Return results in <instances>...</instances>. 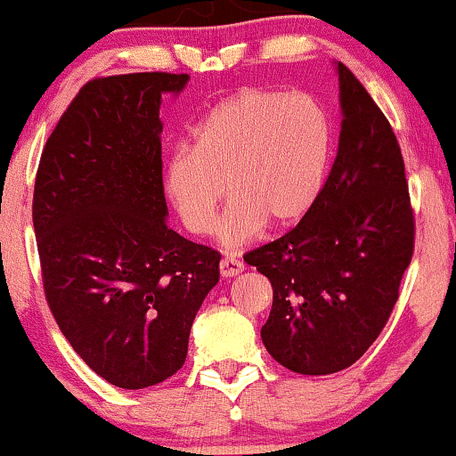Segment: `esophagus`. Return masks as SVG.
I'll list each match as a JSON object with an SVG mask.
<instances>
[{
	"label": "esophagus",
	"instance_id": "34e87169",
	"mask_svg": "<svg viewBox=\"0 0 456 456\" xmlns=\"http://www.w3.org/2000/svg\"><path fill=\"white\" fill-rule=\"evenodd\" d=\"M242 270H245V264H242L236 255H226V257L220 261V272L224 278L236 276V273H240Z\"/></svg>",
	"mask_w": 456,
	"mask_h": 456
}]
</instances>
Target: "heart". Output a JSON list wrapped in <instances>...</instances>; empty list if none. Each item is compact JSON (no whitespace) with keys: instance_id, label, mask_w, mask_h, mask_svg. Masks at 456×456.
<instances>
[{"instance_id":"1","label":"heart","mask_w":456,"mask_h":456,"mask_svg":"<svg viewBox=\"0 0 456 456\" xmlns=\"http://www.w3.org/2000/svg\"><path fill=\"white\" fill-rule=\"evenodd\" d=\"M332 126L307 93L247 86L205 111L192 147L167 161L164 186L184 228L209 234L224 197H234L220 224L228 247L253 240L265 224L289 228L320 197Z\"/></svg>"}]
</instances>
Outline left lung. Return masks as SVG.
Wrapping results in <instances>:
<instances>
[{
  "label": "left lung",
  "instance_id": "left-lung-1",
  "mask_svg": "<svg viewBox=\"0 0 456 456\" xmlns=\"http://www.w3.org/2000/svg\"><path fill=\"white\" fill-rule=\"evenodd\" d=\"M336 70L340 141L320 197L295 228L245 255L273 289L261 340L303 376H328L363 357L395 309L415 248L395 130L342 61Z\"/></svg>",
  "mask_w": 456,
  "mask_h": 456
}]
</instances>
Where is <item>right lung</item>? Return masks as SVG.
Masks as SVG:
<instances>
[{
	"label": "right lung",
	"instance_id": "1",
	"mask_svg": "<svg viewBox=\"0 0 456 456\" xmlns=\"http://www.w3.org/2000/svg\"><path fill=\"white\" fill-rule=\"evenodd\" d=\"M189 74L93 78L61 114L35 178L43 289L61 334L97 376L139 390L184 365L222 255L167 228L161 95Z\"/></svg>",
	"mask_w": 456,
	"mask_h": 456
}]
</instances>
